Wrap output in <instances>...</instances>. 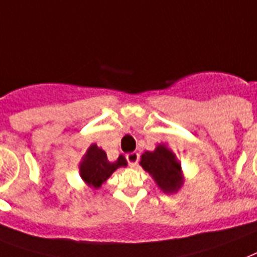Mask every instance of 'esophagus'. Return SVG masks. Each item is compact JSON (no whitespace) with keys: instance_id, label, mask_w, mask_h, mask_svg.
<instances>
[{"instance_id":"obj_1","label":"esophagus","mask_w":257,"mask_h":257,"mask_svg":"<svg viewBox=\"0 0 257 257\" xmlns=\"http://www.w3.org/2000/svg\"><path fill=\"white\" fill-rule=\"evenodd\" d=\"M125 158H126V161H128V164L131 168H136V166L139 165L140 154L137 153V152H132V153L126 154V156H125Z\"/></svg>"}]
</instances>
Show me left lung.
<instances>
[{
	"label": "left lung",
	"instance_id": "obj_1",
	"mask_svg": "<svg viewBox=\"0 0 257 257\" xmlns=\"http://www.w3.org/2000/svg\"><path fill=\"white\" fill-rule=\"evenodd\" d=\"M140 164L153 177L164 193H174L182 185L181 165L177 162L172 150L164 145H158L154 152H145Z\"/></svg>",
	"mask_w": 257,
	"mask_h": 257
}]
</instances>
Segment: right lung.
<instances>
[{"label": "right lung", "mask_w": 257, "mask_h": 257, "mask_svg": "<svg viewBox=\"0 0 257 257\" xmlns=\"http://www.w3.org/2000/svg\"><path fill=\"white\" fill-rule=\"evenodd\" d=\"M120 166H126V160L124 156H120L117 161L109 162L107 160L105 152L93 144L83 157V161L80 164V176L87 185L97 189Z\"/></svg>", "instance_id": "1"}]
</instances>
